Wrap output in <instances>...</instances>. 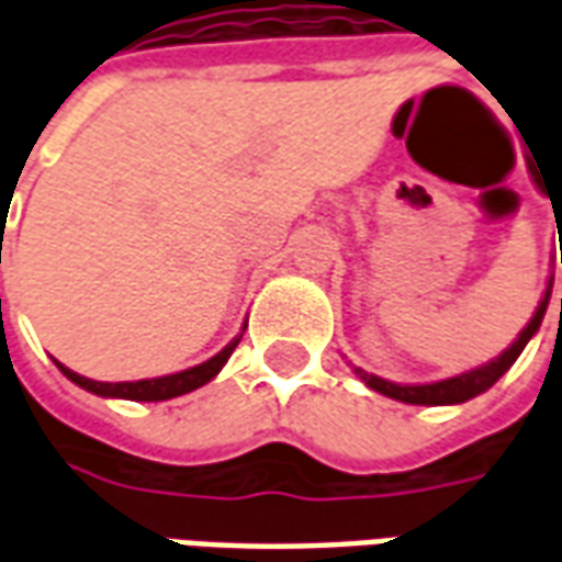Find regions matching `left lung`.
I'll return each instance as SVG.
<instances>
[{"mask_svg":"<svg viewBox=\"0 0 562 562\" xmlns=\"http://www.w3.org/2000/svg\"><path fill=\"white\" fill-rule=\"evenodd\" d=\"M557 234H560V228H557ZM551 285H554V277L548 280L544 297L539 301V306H536L530 325L518 334V340L512 342L499 358H494V361H487V364L482 367H475V370H467V373H460V376L442 379V382H430V385H394V382H389V379L373 376V373H367V370H361V367H355V373L364 379L367 389L379 391V394L394 397V401H401V403H415V406H451V403L472 401V397H479V394H484V391L491 389L496 379L503 376L508 367L518 361V355L524 352V346L530 342L532 334H536L539 325H542L544 310H548V301H551ZM560 310H562V297H560Z\"/></svg>","mask_w":562,"mask_h":562,"instance_id":"8db88e82","label":"left lung"}]
</instances>
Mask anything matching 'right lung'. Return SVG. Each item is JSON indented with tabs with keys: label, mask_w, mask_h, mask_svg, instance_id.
I'll return each instance as SVG.
<instances>
[{
	"label": "right lung",
	"mask_w": 562,
	"mask_h": 562,
	"mask_svg": "<svg viewBox=\"0 0 562 562\" xmlns=\"http://www.w3.org/2000/svg\"><path fill=\"white\" fill-rule=\"evenodd\" d=\"M244 337V334H240ZM240 337H234L220 355H213L210 361L198 367H189L183 373H171V376H159V379H140V382H92V379L80 376L75 370H68L66 364L56 367L66 373L75 385L80 389L92 391V394H99V397H120V401H140V403H149V401H171V397H180V394H189V391L201 389V385H207L210 379L220 373L225 361L232 358V352L237 349V342Z\"/></svg>",
	"instance_id": "add662e5"
}]
</instances>
